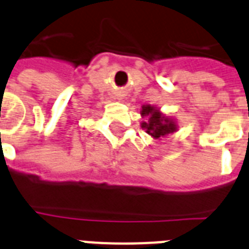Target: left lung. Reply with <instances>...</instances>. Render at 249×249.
I'll return each mask as SVG.
<instances>
[{
	"label": "left lung",
	"mask_w": 249,
	"mask_h": 249,
	"mask_svg": "<svg viewBox=\"0 0 249 249\" xmlns=\"http://www.w3.org/2000/svg\"><path fill=\"white\" fill-rule=\"evenodd\" d=\"M140 114L142 118H146L145 122L142 123V127L154 139H160L178 130L176 120L164 115L155 107L142 105Z\"/></svg>",
	"instance_id": "obj_1"
}]
</instances>
